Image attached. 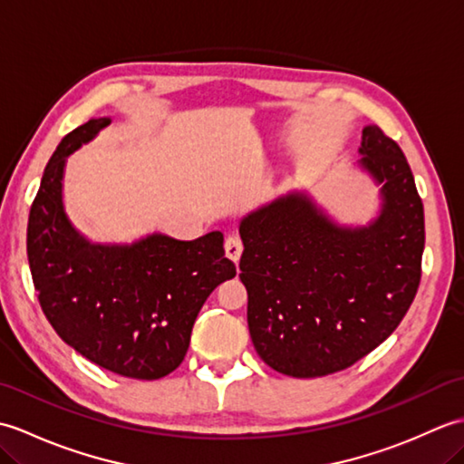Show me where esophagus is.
<instances>
[{
	"label": "esophagus",
	"mask_w": 464,
	"mask_h": 464,
	"mask_svg": "<svg viewBox=\"0 0 464 464\" xmlns=\"http://www.w3.org/2000/svg\"><path fill=\"white\" fill-rule=\"evenodd\" d=\"M241 253H243V243L237 237V235H229L225 241V255L229 257L233 263H237L241 259Z\"/></svg>",
	"instance_id": "1"
}]
</instances>
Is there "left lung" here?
Wrapping results in <instances>:
<instances>
[{
	"mask_svg": "<svg viewBox=\"0 0 464 464\" xmlns=\"http://www.w3.org/2000/svg\"><path fill=\"white\" fill-rule=\"evenodd\" d=\"M354 169L377 187L367 223H343L304 189L241 217L239 277L253 347L277 372L351 367L405 317L420 281L425 213L401 147L364 125Z\"/></svg>",
	"mask_w": 464,
	"mask_h": 464,
	"instance_id": "left-lung-1",
	"label": "left lung"
}]
</instances>
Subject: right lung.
Wrapping results in <instances>:
<instances>
[{"instance_id":"right-lung-1","label":"right lung","mask_w":464,"mask_h":464,"mask_svg":"<svg viewBox=\"0 0 464 464\" xmlns=\"http://www.w3.org/2000/svg\"><path fill=\"white\" fill-rule=\"evenodd\" d=\"M110 123L95 117L57 145L29 211L27 259L39 304L69 347L121 377L155 381L179 367L203 303L237 271L221 231L102 243L77 229L63 203L67 157Z\"/></svg>"}]
</instances>
